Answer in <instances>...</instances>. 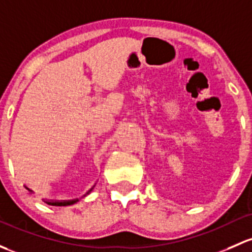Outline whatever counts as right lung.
Masks as SVG:
<instances>
[{"instance_id":"add662e5","label":"right lung","mask_w":252,"mask_h":252,"mask_svg":"<svg viewBox=\"0 0 252 252\" xmlns=\"http://www.w3.org/2000/svg\"><path fill=\"white\" fill-rule=\"evenodd\" d=\"M77 202H78V199L65 200V202H46V203L49 204V205H53V206H66V205H72V204H75Z\"/></svg>"}]
</instances>
